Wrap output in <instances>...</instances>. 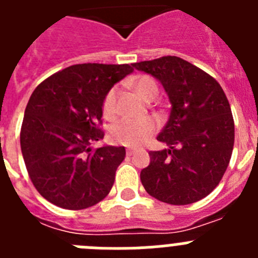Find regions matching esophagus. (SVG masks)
Instances as JSON below:
<instances>
[{
  "instance_id": "esophagus-1",
  "label": "esophagus",
  "mask_w": 258,
  "mask_h": 258,
  "mask_svg": "<svg viewBox=\"0 0 258 258\" xmlns=\"http://www.w3.org/2000/svg\"><path fill=\"white\" fill-rule=\"evenodd\" d=\"M134 154V150L133 149H127L126 150V155L127 156H132V155Z\"/></svg>"
}]
</instances>
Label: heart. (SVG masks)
Wrapping results in <instances>:
<instances>
[{
  "label": "heart",
  "mask_w": 258,
  "mask_h": 258,
  "mask_svg": "<svg viewBox=\"0 0 258 258\" xmlns=\"http://www.w3.org/2000/svg\"><path fill=\"white\" fill-rule=\"evenodd\" d=\"M132 86L145 101L155 99L159 93L157 84L150 76H138L132 81ZM116 98H117V88H112L104 97L103 115L107 118H112L116 115ZM156 131V122L154 118H143V120H121L116 122L109 129V138L118 145L127 147H138L150 140Z\"/></svg>",
  "instance_id": "obj_1"
}]
</instances>
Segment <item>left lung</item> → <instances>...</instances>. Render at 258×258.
<instances>
[{"mask_svg": "<svg viewBox=\"0 0 258 258\" xmlns=\"http://www.w3.org/2000/svg\"><path fill=\"white\" fill-rule=\"evenodd\" d=\"M163 85L170 113L157 141L168 149L150 151L141 182L151 197L173 206L206 198L220 183L234 147V118L220 84L178 56L134 63Z\"/></svg>", "mask_w": 258, "mask_h": 258, "instance_id": "obj_1", "label": "left lung"}]
</instances>
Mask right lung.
<instances>
[{
    "mask_svg": "<svg viewBox=\"0 0 258 258\" xmlns=\"http://www.w3.org/2000/svg\"><path fill=\"white\" fill-rule=\"evenodd\" d=\"M129 64L84 63L47 77L32 93L20 131V147L36 190L64 209H85L108 195L125 147L92 143L103 140L98 127L104 97L132 74Z\"/></svg>",
    "mask_w": 258,
    "mask_h": 258,
    "instance_id": "add662e5",
    "label": "right lung"
}]
</instances>
